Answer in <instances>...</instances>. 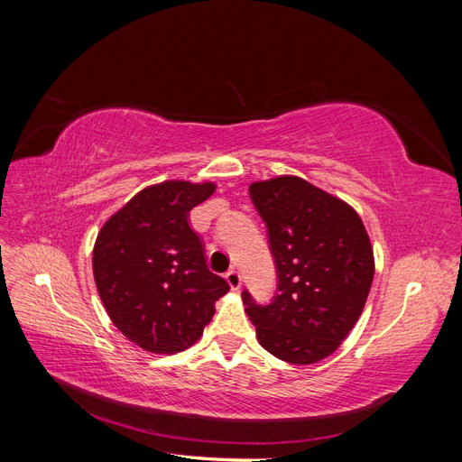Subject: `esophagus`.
<instances>
[{
  "mask_svg": "<svg viewBox=\"0 0 462 462\" xmlns=\"http://www.w3.org/2000/svg\"><path fill=\"white\" fill-rule=\"evenodd\" d=\"M226 279H227V283H229V287L233 289V291H236L241 287V273L236 272L235 268H231L227 273H226Z\"/></svg>",
  "mask_w": 462,
  "mask_h": 462,
  "instance_id": "34e87169",
  "label": "esophagus"
}]
</instances>
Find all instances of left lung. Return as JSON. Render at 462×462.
<instances>
[{
    "label": "left lung",
    "mask_w": 462,
    "mask_h": 462,
    "mask_svg": "<svg viewBox=\"0 0 462 462\" xmlns=\"http://www.w3.org/2000/svg\"><path fill=\"white\" fill-rule=\"evenodd\" d=\"M268 229L275 292L243 302L260 345L292 365H312L341 345L365 309L374 279L368 233L355 209L300 177L248 189Z\"/></svg>",
    "instance_id": "left-lung-1"
}]
</instances>
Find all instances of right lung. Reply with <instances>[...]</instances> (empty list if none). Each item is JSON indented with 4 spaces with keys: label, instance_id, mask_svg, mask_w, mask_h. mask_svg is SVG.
<instances>
[{
    "label": "right lung",
    "instance_id": "right-lung-1",
    "mask_svg": "<svg viewBox=\"0 0 462 462\" xmlns=\"http://www.w3.org/2000/svg\"><path fill=\"white\" fill-rule=\"evenodd\" d=\"M214 183L165 180L148 187L97 233L92 270L116 328L150 353L173 355L197 343L229 285L208 270L189 212Z\"/></svg>",
    "mask_w": 462,
    "mask_h": 462
}]
</instances>
